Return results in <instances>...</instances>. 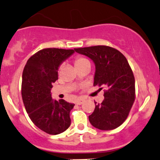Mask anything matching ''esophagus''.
I'll use <instances>...</instances> for the list:
<instances>
[{
	"label": "esophagus",
	"mask_w": 160,
	"mask_h": 160,
	"mask_svg": "<svg viewBox=\"0 0 160 160\" xmlns=\"http://www.w3.org/2000/svg\"><path fill=\"white\" fill-rule=\"evenodd\" d=\"M84 101H85L84 99L80 98V99H78V100H76V104L77 105H81V104L83 103Z\"/></svg>",
	"instance_id": "obj_1"
}]
</instances>
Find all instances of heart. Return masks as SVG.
I'll use <instances>...</instances> for the list:
<instances>
[{"instance_id": "1", "label": "heart", "mask_w": 160, "mask_h": 160, "mask_svg": "<svg viewBox=\"0 0 160 160\" xmlns=\"http://www.w3.org/2000/svg\"><path fill=\"white\" fill-rule=\"evenodd\" d=\"M87 61H88V60L87 59V58H84V57L80 56V57H78V58H76L75 60H74V64H75L77 67V66L81 65V64L84 63V62H86Z\"/></svg>"}]
</instances>
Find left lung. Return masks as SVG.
Returning <instances> with one entry per match:
<instances>
[{
    "label": "left lung",
    "mask_w": 160,
    "mask_h": 160,
    "mask_svg": "<svg viewBox=\"0 0 160 160\" xmlns=\"http://www.w3.org/2000/svg\"><path fill=\"white\" fill-rule=\"evenodd\" d=\"M95 64L94 86L106 87L104 100L95 102L89 122L100 130H112L125 122L135 100V79L125 57L116 48L94 46L74 48Z\"/></svg>",
    "instance_id": "left-lung-1"
}]
</instances>
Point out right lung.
<instances>
[{
    "label": "right lung",
    "instance_id": "add662e5",
    "mask_svg": "<svg viewBox=\"0 0 160 160\" xmlns=\"http://www.w3.org/2000/svg\"><path fill=\"white\" fill-rule=\"evenodd\" d=\"M73 49L48 48L40 50L28 60L22 75L21 94L26 112L38 128L48 134L65 131L71 125L70 112L74 103L53 100L52 83L58 78L60 63Z\"/></svg>",
    "mask_w": 160,
    "mask_h": 160
}]
</instances>
